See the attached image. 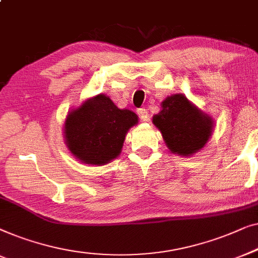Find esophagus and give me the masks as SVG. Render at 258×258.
<instances>
[{"instance_id": "34e87169", "label": "esophagus", "mask_w": 258, "mask_h": 258, "mask_svg": "<svg viewBox=\"0 0 258 258\" xmlns=\"http://www.w3.org/2000/svg\"><path fill=\"white\" fill-rule=\"evenodd\" d=\"M138 114H139V118L141 121L148 120V113H147L146 108H139V110H138Z\"/></svg>"}]
</instances>
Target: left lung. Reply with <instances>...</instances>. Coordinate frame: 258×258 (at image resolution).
<instances>
[{"label": "left lung", "mask_w": 258, "mask_h": 258, "mask_svg": "<svg viewBox=\"0 0 258 258\" xmlns=\"http://www.w3.org/2000/svg\"><path fill=\"white\" fill-rule=\"evenodd\" d=\"M153 124L160 130L167 147L183 157L201 150L213 131L212 118L193 106L183 94L166 98Z\"/></svg>", "instance_id": "8db88e82"}]
</instances>
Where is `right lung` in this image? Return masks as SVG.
<instances>
[{"label":"right lung","mask_w":258,"mask_h":258,"mask_svg":"<svg viewBox=\"0 0 258 258\" xmlns=\"http://www.w3.org/2000/svg\"><path fill=\"white\" fill-rule=\"evenodd\" d=\"M138 122L130 110H120L104 94L71 111L64 133L69 150L85 164L105 165L120 154L127 131Z\"/></svg>","instance_id":"right-lung-1"}]
</instances>
